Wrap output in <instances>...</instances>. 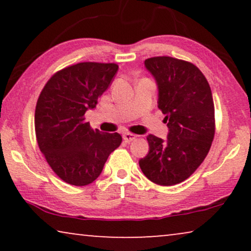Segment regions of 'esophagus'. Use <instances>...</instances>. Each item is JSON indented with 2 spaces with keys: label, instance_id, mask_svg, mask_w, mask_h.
<instances>
[{
  "label": "esophagus",
  "instance_id": "34e87169",
  "mask_svg": "<svg viewBox=\"0 0 251 251\" xmlns=\"http://www.w3.org/2000/svg\"><path fill=\"white\" fill-rule=\"evenodd\" d=\"M136 138H137V135H133V133H130V132L123 133V140H125L126 143L132 142V140L136 139Z\"/></svg>",
  "mask_w": 251,
  "mask_h": 251
}]
</instances>
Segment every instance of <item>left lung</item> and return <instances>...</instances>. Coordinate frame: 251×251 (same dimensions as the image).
<instances>
[{
	"label": "left lung",
	"mask_w": 251,
	"mask_h": 251,
	"mask_svg": "<svg viewBox=\"0 0 251 251\" xmlns=\"http://www.w3.org/2000/svg\"><path fill=\"white\" fill-rule=\"evenodd\" d=\"M155 78L157 106L166 114L167 139L147 136L150 150L139 160L143 174L163 186L187 179L210 150L215 136V107L204 75L188 61L173 57L145 60Z\"/></svg>",
	"instance_id": "obj_1"
}]
</instances>
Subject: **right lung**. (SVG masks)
Instances as JSON below:
<instances>
[{
    "instance_id": "1",
    "label": "right lung",
    "mask_w": 251,
    "mask_h": 251,
    "mask_svg": "<svg viewBox=\"0 0 251 251\" xmlns=\"http://www.w3.org/2000/svg\"><path fill=\"white\" fill-rule=\"evenodd\" d=\"M116 64L78 63L52 75L37 99L35 133L41 152L60 179L85 186L97 179L109 154L122 142L120 133L91 129L88 109L112 84Z\"/></svg>"
}]
</instances>
